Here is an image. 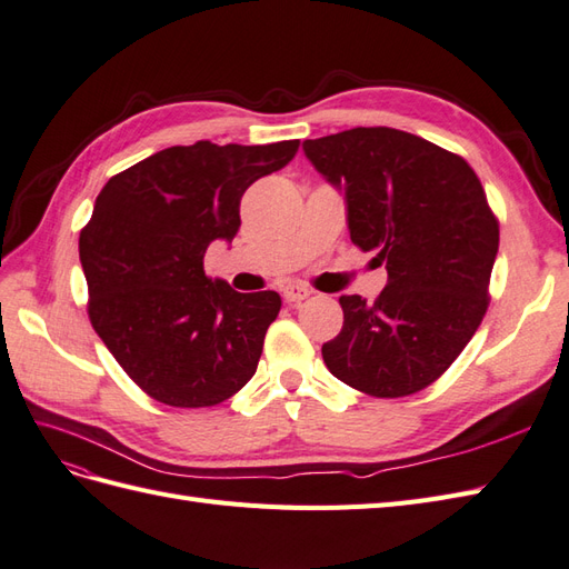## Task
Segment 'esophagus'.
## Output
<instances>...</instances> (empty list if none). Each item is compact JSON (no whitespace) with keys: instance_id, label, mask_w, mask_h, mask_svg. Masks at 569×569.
<instances>
[{"instance_id":"34e87169","label":"esophagus","mask_w":569,"mask_h":569,"mask_svg":"<svg viewBox=\"0 0 569 569\" xmlns=\"http://www.w3.org/2000/svg\"><path fill=\"white\" fill-rule=\"evenodd\" d=\"M312 293H315V290H310L308 286H300V283H293V286H286L283 288V298L290 305H296V302H300L305 298H310Z\"/></svg>"}]
</instances>
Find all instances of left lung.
<instances>
[{"label": "left lung", "mask_w": 569, "mask_h": 569, "mask_svg": "<svg viewBox=\"0 0 569 569\" xmlns=\"http://www.w3.org/2000/svg\"><path fill=\"white\" fill-rule=\"evenodd\" d=\"M302 149L343 189L353 244L387 269L375 302L339 298L343 329L322 346L327 368L377 399L416 395L459 358L488 310L500 226L483 184L461 156L391 127Z\"/></svg>", "instance_id": "8db88e82"}]
</instances>
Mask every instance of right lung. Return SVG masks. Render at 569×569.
Returning a JSON list of instances; mask_svg holds the SVG:
<instances>
[{
    "instance_id": "add662e5",
    "label": "right lung",
    "mask_w": 569,
    "mask_h": 569,
    "mask_svg": "<svg viewBox=\"0 0 569 569\" xmlns=\"http://www.w3.org/2000/svg\"><path fill=\"white\" fill-rule=\"evenodd\" d=\"M298 146H170L100 189L79 238L89 319L151 399L203 409L252 380L281 296L209 279L203 254L236 238L244 189L288 166Z\"/></svg>"
}]
</instances>
